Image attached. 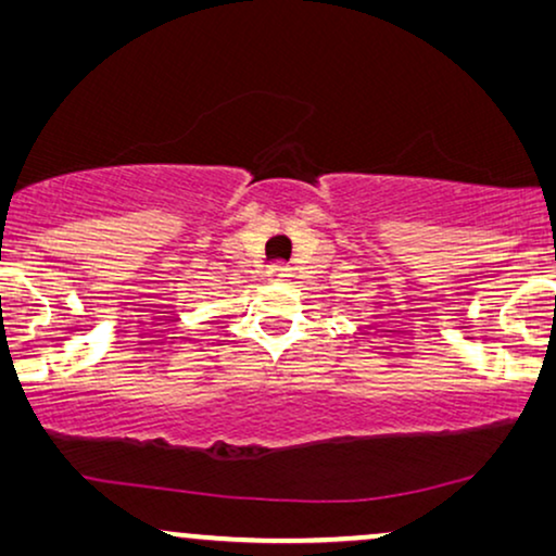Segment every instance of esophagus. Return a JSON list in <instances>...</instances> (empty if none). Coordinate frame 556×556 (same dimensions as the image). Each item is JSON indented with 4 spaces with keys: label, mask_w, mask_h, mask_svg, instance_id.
I'll return each instance as SVG.
<instances>
[{
    "label": "esophagus",
    "mask_w": 556,
    "mask_h": 556,
    "mask_svg": "<svg viewBox=\"0 0 556 556\" xmlns=\"http://www.w3.org/2000/svg\"><path fill=\"white\" fill-rule=\"evenodd\" d=\"M288 278H291V268H288V265H273V268L265 270V280H268V283H280V280Z\"/></svg>",
    "instance_id": "1"
}]
</instances>
